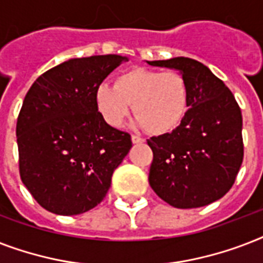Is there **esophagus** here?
Instances as JSON below:
<instances>
[{
	"label": "esophagus",
	"instance_id": "obj_1",
	"mask_svg": "<svg viewBox=\"0 0 263 263\" xmlns=\"http://www.w3.org/2000/svg\"><path fill=\"white\" fill-rule=\"evenodd\" d=\"M131 139H132V143H143L144 142L143 138H142V136H138V135H132Z\"/></svg>",
	"mask_w": 263,
	"mask_h": 263
}]
</instances>
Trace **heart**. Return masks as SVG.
I'll return each instance as SVG.
<instances>
[{
  "instance_id": "heart-1",
  "label": "heart",
  "mask_w": 263,
  "mask_h": 263,
  "mask_svg": "<svg viewBox=\"0 0 263 263\" xmlns=\"http://www.w3.org/2000/svg\"><path fill=\"white\" fill-rule=\"evenodd\" d=\"M190 86L179 71L161 72L132 68L115 80L102 83L95 91V102L103 120L119 127L131 113L144 129L164 135L179 127L190 107Z\"/></svg>"
}]
</instances>
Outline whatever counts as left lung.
<instances>
[{"instance_id": "1", "label": "left lung", "mask_w": 263, "mask_h": 263, "mask_svg": "<svg viewBox=\"0 0 263 263\" xmlns=\"http://www.w3.org/2000/svg\"><path fill=\"white\" fill-rule=\"evenodd\" d=\"M147 63L180 71L191 94L179 127L147 140L153 150L148 183L173 208L206 206L231 190L243 162L240 107L224 82L196 60Z\"/></svg>"}]
</instances>
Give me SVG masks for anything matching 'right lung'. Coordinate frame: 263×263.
<instances>
[{
  "mask_svg": "<svg viewBox=\"0 0 263 263\" xmlns=\"http://www.w3.org/2000/svg\"><path fill=\"white\" fill-rule=\"evenodd\" d=\"M127 57L72 59L39 76L16 124L18 172L47 212L82 214L101 203L111 175L131 150V135L110 127L95 91Z\"/></svg>",
  "mask_w": 263,
  "mask_h": 263,
  "instance_id": "obj_1",
  "label": "right lung"
}]
</instances>
